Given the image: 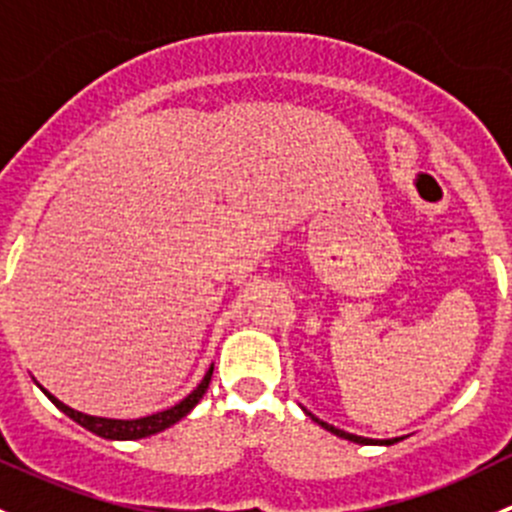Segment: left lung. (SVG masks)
I'll use <instances>...</instances> for the list:
<instances>
[{"instance_id": "left-lung-1", "label": "left lung", "mask_w": 512, "mask_h": 512, "mask_svg": "<svg viewBox=\"0 0 512 512\" xmlns=\"http://www.w3.org/2000/svg\"><path fill=\"white\" fill-rule=\"evenodd\" d=\"M312 416V414H309ZM314 421L319 423V426L322 428H327V431H332L334 436H339V438H347V441H354V443H361V446H391V443H396L399 441V438H386V441H376V438H364V436H354V433H347V431H342V428H334V426H329L327 421H319L317 416H312Z\"/></svg>"}]
</instances>
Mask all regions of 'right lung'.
Instances as JSON below:
<instances>
[{
  "mask_svg": "<svg viewBox=\"0 0 512 512\" xmlns=\"http://www.w3.org/2000/svg\"><path fill=\"white\" fill-rule=\"evenodd\" d=\"M210 376H213V366H210V371L205 374V379L200 381L198 389L193 391V394L185 396L180 404L170 406V409L165 411H158V414L153 416H143V418H133V421H118V418H98V416H86L81 414V411H74L69 409V406L61 404L59 399H54V396L49 394V391H44L46 396L51 399V404L56 406V409L64 411L66 416L74 418L76 423H81L84 428H89L91 433H96V436L101 438H113V441H136V438H146V436H153V433L158 431H165V428L173 426L175 421H180L183 416H188L190 411H193V406L198 404L200 399H203V394L208 391V384H210Z\"/></svg>",
  "mask_w": 512,
  "mask_h": 512,
  "instance_id": "add662e5",
  "label": "right lung"
}]
</instances>
